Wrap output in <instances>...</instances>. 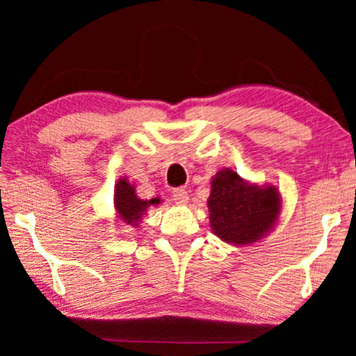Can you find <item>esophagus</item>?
I'll return each instance as SVG.
<instances>
[{
  "mask_svg": "<svg viewBox=\"0 0 356 356\" xmlns=\"http://www.w3.org/2000/svg\"><path fill=\"white\" fill-rule=\"evenodd\" d=\"M172 199L177 204H186L188 202V199H189V196H188V191L184 188H177V189H173L172 191Z\"/></svg>",
  "mask_w": 356,
  "mask_h": 356,
  "instance_id": "esophagus-1",
  "label": "esophagus"
}]
</instances>
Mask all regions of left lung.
Masks as SVG:
<instances>
[{
	"mask_svg": "<svg viewBox=\"0 0 356 356\" xmlns=\"http://www.w3.org/2000/svg\"><path fill=\"white\" fill-rule=\"evenodd\" d=\"M207 207L212 232L228 245L246 246L274 230L282 196L274 184L250 183L223 168L212 178Z\"/></svg>",
	"mask_w": 356,
	"mask_h": 356,
	"instance_id": "8db88e82",
	"label": "left lung"
}]
</instances>
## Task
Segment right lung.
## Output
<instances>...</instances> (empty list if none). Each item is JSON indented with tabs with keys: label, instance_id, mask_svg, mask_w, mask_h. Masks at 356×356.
<instances>
[{
	"label": "right lung",
	"instance_id": "add662e5",
	"mask_svg": "<svg viewBox=\"0 0 356 356\" xmlns=\"http://www.w3.org/2000/svg\"><path fill=\"white\" fill-rule=\"evenodd\" d=\"M157 204H160L159 197L149 199V201H144V199L138 197V194H136V186L133 183L128 181V178H120L118 181H116L113 206L116 217H118L121 222H124L126 225L138 227L140 220H143V216L147 212V209L157 206Z\"/></svg>",
	"mask_w": 356,
	"mask_h": 356
}]
</instances>
